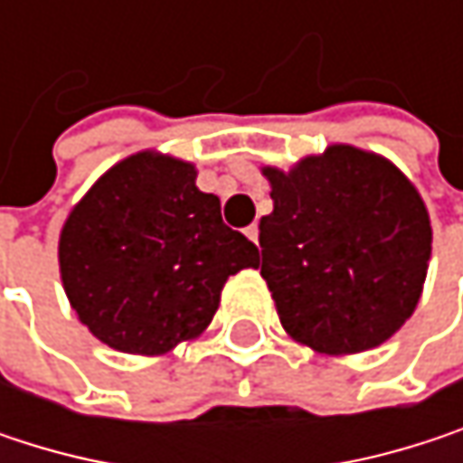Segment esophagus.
Wrapping results in <instances>:
<instances>
[{
    "label": "esophagus",
    "instance_id": "34e87169",
    "mask_svg": "<svg viewBox=\"0 0 463 463\" xmlns=\"http://www.w3.org/2000/svg\"><path fill=\"white\" fill-rule=\"evenodd\" d=\"M246 235H249V241L257 243V241H260V228H257V225H249V228H246Z\"/></svg>",
    "mask_w": 463,
    "mask_h": 463
}]
</instances>
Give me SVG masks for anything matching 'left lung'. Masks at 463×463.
I'll return each mask as SVG.
<instances>
[{"label": "left lung", "instance_id": "8db88e82", "mask_svg": "<svg viewBox=\"0 0 463 463\" xmlns=\"http://www.w3.org/2000/svg\"><path fill=\"white\" fill-rule=\"evenodd\" d=\"M262 279L284 329L322 354H359L416 311L431 228L416 187L383 157L337 144L295 171H262Z\"/></svg>", "mask_w": 463, "mask_h": 463}]
</instances>
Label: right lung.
Here are the masks:
<instances>
[{"instance_id": "add662e5", "label": "right lung", "mask_w": 463, "mask_h": 463, "mask_svg": "<svg viewBox=\"0 0 463 463\" xmlns=\"http://www.w3.org/2000/svg\"><path fill=\"white\" fill-rule=\"evenodd\" d=\"M58 260L80 322L126 354H165L201 335L228 276L260 265L257 246L222 222L220 198L195 187V168L152 152L90 187Z\"/></svg>"}]
</instances>
